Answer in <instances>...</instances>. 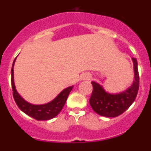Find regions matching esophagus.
I'll return each instance as SVG.
<instances>
[{
  "label": "esophagus",
  "instance_id": "esophagus-1",
  "mask_svg": "<svg viewBox=\"0 0 151 151\" xmlns=\"http://www.w3.org/2000/svg\"><path fill=\"white\" fill-rule=\"evenodd\" d=\"M91 78V76L89 74H84L82 77V80H87Z\"/></svg>",
  "mask_w": 151,
  "mask_h": 151
}]
</instances>
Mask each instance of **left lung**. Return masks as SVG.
Segmentation results:
<instances>
[{
    "instance_id": "left-lung-1",
    "label": "left lung",
    "mask_w": 151,
    "mask_h": 151,
    "mask_svg": "<svg viewBox=\"0 0 151 151\" xmlns=\"http://www.w3.org/2000/svg\"><path fill=\"white\" fill-rule=\"evenodd\" d=\"M134 78L132 85L117 93L106 91L103 85L92 81L93 86L89 103L95 113L105 117H116L123 113L135 100L139 88V76L137 60L132 58Z\"/></svg>"
}]
</instances>
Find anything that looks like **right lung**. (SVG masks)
<instances>
[{
    "instance_id": "1",
    "label": "right lung",
    "mask_w": 151,
    "mask_h": 151,
    "mask_svg": "<svg viewBox=\"0 0 151 151\" xmlns=\"http://www.w3.org/2000/svg\"><path fill=\"white\" fill-rule=\"evenodd\" d=\"M16 60L13 63L11 69V85L13 89V98L17 103V106L25 113L26 115L29 116L36 120H48L57 116L61 111L65 105L69 93L73 88V85L66 88L62 91L54 99L51 101L43 104H33L28 102L23 97L19 94L16 89L14 83V76H13V67L15 64Z\"/></svg>"
}]
</instances>
